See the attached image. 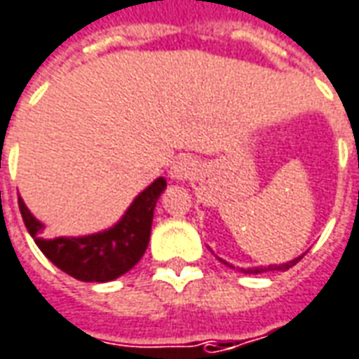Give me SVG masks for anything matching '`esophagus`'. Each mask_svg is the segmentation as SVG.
I'll list each match as a JSON object with an SVG mask.
<instances>
[{
	"instance_id": "34e87169",
	"label": "esophagus",
	"mask_w": 359,
	"mask_h": 359,
	"mask_svg": "<svg viewBox=\"0 0 359 359\" xmlns=\"http://www.w3.org/2000/svg\"><path fill=\"white\" fill-rule=\"evenodd\" d=\"M196 172V163L192 161L190 157H182L172 163L171 167V179L175 180H188L190 177H194Z\"/></svg>"
}]
</instances>
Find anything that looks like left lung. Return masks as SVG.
I'll use <instances>...</instances> for the list:
<instances>
[{
  "label": "left lung",
  "instance_id": "obj_1",
  "mask_svg": "<svg viewBox=\"0 0 359 359\" xmlns=\"http://www.w3.org/2000/svg\"><path fill=\"white\" fill-rule=\"evenodd\" d=\"M303 257V255H302ZM302 257H297V258H293V260H290V262H285V264H270V266H257V268H243L245 272H250V274H262V272H270V270H282V272H285V270H290L292 266H295L299 260H302ZM222 260V258H219ZM222 262H225V260H222ZM227 264V262H225Z\"/></svg>",
  "mask_w": 359,
  "mask_h": 359
}]
</instances>
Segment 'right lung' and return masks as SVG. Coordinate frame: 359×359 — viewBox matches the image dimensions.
<instances>
[{
  "label": "right lung",
  "instance_id": "1",
  "mask_svg": "<svg viewBox=\"0 0 359 359\" xmlns=\"http://www.w3.org/2000/svg\"><path fill=\"white\" fill-rule=\"evenodd\" d=\"M165 188L167 182L159 177L137 194L116 225L85 237H44V225L29 212L22 198H19V210L42 255L62 272L81 282H112L144 257L151 235L155 204Z\"/></svg>",
  "mask_w": 359,
  "mask_h": 359
}]
</instances>
